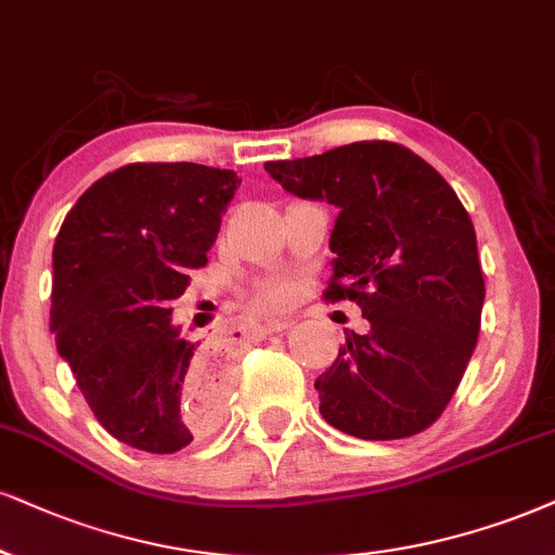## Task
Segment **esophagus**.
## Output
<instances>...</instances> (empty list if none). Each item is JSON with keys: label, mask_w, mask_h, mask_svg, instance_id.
Wrapping results in <instances>:
<instances>
[{"label": "esophagus", "mask_w": 555, "mask_h": 555, "mask_svg": "<svg viewBox=\"0 0 555 555\" xmlns=\"http://www.w3.org/2000/svg\"><path fill=\"white\" fill-rule=\"evenodd\" d=\"M291 324H293L291 319H264L262 324H259V332H264V334H270V332H283V330H288Z\"/></svg>", "instance_id": "esophagus-1"}]
</instances>
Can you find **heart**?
Listing matches in <instances>:
<instances>
[{"mask_svg": "<svg viewBox=\"0 0 555 555\" xmlns=\"http://www.w3.org/2000/svg\"><path fill=\"white\" fill-rule=\"evenodd\" d=\"M288 298H291V288L285 283H272L259 293V300H262L264 306H283L288 304Z\"/></svg>", "mask_w": 555, "mask_h": 555, "instance_id": "heart-1", "label": "heart"}]
</instances>
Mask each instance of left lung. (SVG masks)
<instances>
[{"label": "left lung", "mask_w": 555, "mask_h": 555, "mask_svg": "<svg viewBox=\"0 0 555 555\" xmlns=\"http://www.w3.org/2000/svg\"><path fill=\"white\" fill-rule=\"evenodd\" d=\"M283 190L337 205L326 300L350 298L371 330L347 332L317 378L319 412L360 440H401L444 412L483 309L476 231L437 169L391 141L267 162Z\"/></svg>", "instance_id": "8db88e82"}]
</instances>
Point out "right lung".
<instances>
[{"instance_id":"add662e5","label":"right lung","mask_w":555,"mask_h":555,"mask_svg":"<svg viewBox=\"0 0 555 555\" xmlns=\"http://www.w3.org/2000/svg\"><path fill=\"white\" fill-rule=\"evenodd\" d=\"M238 184L205 164H126L61 223L51 332L98 422L135 450L177 453L221 412L214 352L182 337L169 304L208 262Z\"/></svg>"}]
</instances>
